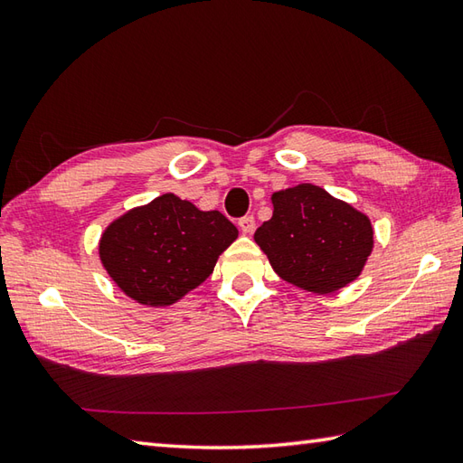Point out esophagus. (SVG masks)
Returning a JSON list of instances; mask_svg holds the SVG:
<instances>
[{
    "mask_svg": "<svg viewBox=\"0 0 463 463\" xmlns=\"http://www.w3.org/2000/svg\"><path fill=\"white\" fill-rule=\"evenodd\" d=\"M239 226L244 234H250L254 232V229H257V221H254L252 214H247L242 216V219H239Z\"/></svg>",
    "mask_w": 463,
    "mask_h": 463,
    "instance_id": "1",
    "label": "esophagus"
}]
</instances>
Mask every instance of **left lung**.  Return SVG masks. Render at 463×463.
I'll return each instance as SVG.
<instances>
[{"label": "left lung", "instance_id": "obj_1", "mask_svg": "<svg viewBox=\"0 0 463 463\" xmlns=\"http://www.w3.org/2000/svg\"><path fill=\"white\" fill-rule=\"evenodd\" d=\"M272 206L254 241L280 279L328 294L360 277L373 244L366 214L308 183L274 193Z\"/></svg>", "mask_w": 463, "mask_h": 463}]
</instances>
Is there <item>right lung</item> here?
Masks as SVG:
<instances>
[{
	"label": "right lung",
	"instance_id": "1",
	"mask_svg": "<svg viewBox=\"0 0 463 463\" xmlns=\"http://www.w3.org/2000/svg\"><path fill=\"white\" fill-rule=\"evenodd\" d=\"M237 237L222 213L199 211L166 193L107 226L99 257L127 297L169 307L211 277L219 254Z\"/></svg>",
	"mask_w": 463,
	"mask_h": 463
}]
</instances>
